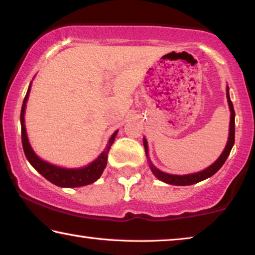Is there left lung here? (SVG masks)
Segmentation results:
<instances>
[{"mask_svg": "<svg viewBox=\"0 0 255 255\" xmlns=\"http://www.w3.org/2000/svg\"><path fill=\"white\" fill-rule=\"evenodd\" d=\"M226 97H227V101H229V106H230V111H231V120H230V136H229V141H227V144L225 149H224L223 154L220 155V157L217 159V161L213 163L212 165H210L209 168H206L205 170L196 172V174H190V175H169L165 174V172L159 171L157 168H155L154 165L150 163V169L156 177L161 181L168 183V184H172V185H191L195 184V183H198L203 181V179H206L209 177H211L212 175H215L217 171L219 170L220 168L223 167V164L225 163L226 158L229 157L231 149H232L233 144H234V133H236V129H234V110H233V104L230 99V94H229V87H227V92H226ZM143 145L145 149V154L148 152V144L145 138H143ZM148 155V154H147Z\"/></svg>", "mask_w": 255, "mask_h": 255, "instance_id": "1", "label": "left lung"}]
</instances>
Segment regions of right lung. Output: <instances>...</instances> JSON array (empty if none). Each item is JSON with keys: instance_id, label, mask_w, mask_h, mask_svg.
Returning a JSON list of instances; mask_svg holds the SVG:
<instances>
[{"instance_id": "obj_1", "label": "right lung", "mask_w": 255, "mask_h": 255, "mask_svg": "<svg viewBox=\"0 0 255 255\" xmlns=\"http://www.w3.org/2000/svg\"><path fill=\"white\" fill-rule=\"evenodd\" d=\"M30 88V85L28 88V92L23 100L22 105V111H21V127H22V145L24 154L30 162V164L39 172L43 177H45L47 181H50L53 184L62 186V188H77V186H83L91 184V183L96 182L98 178L100 177L103 174L104 169L106 168L107 164V157H108V151L113 144L117 136L118 131L112 135V137L108 141L107 147L105 148V150L101 152L99 157L96 161L88 164L87 167L80 168V169H65V168H59L56 165L50 164L43 159H40L35 152H33L31 145H30L28 141V136H26V130L24 126V112H25V104L28 100Z\"/></svg>"}]
</instances>
